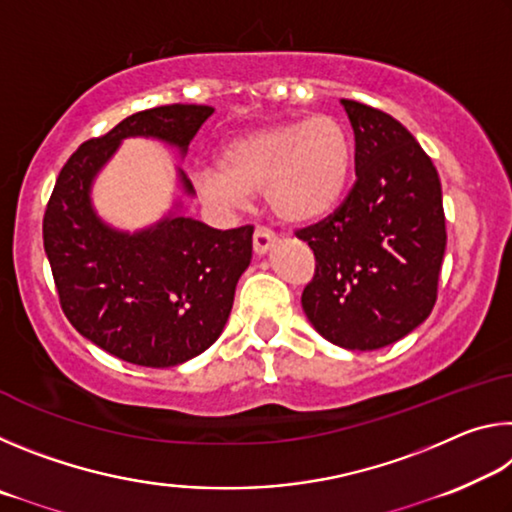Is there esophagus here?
Returning <instances> with one entry per match:
<instances>
[{
    "label": "esophagus",
    "instance_id": "34e87169",
    "mask_svg": "<svg viewBox=\"0 0 512 512\" xmlns=\"http://www.w3.org/2000/svg\"><path fill=\"white\" fill-rule=\"evenodd\" d=\"M275 241H277V237L273 235L271 230L257 228L255 235H253V248H255V253H257V255H266L268 250H271V248L275 246Z\"/></svg>",
    "mask_w": 512,
    "mask_h": 512
}]
</instances>
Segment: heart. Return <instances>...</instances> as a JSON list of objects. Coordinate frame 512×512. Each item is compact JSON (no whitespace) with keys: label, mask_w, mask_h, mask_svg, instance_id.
Returning <instances> with one entry per match:
<instances>
[{"label":"heart","mask_w":512,"mask_h":512,"mask_svg":"<svg viewBox=\"0 0 512 512\" xmlns=\"http://www.w3.org/2000/svg\"><path fill=\"white\" fill-rule=\"evenodd\" d=\"M352 158L348 128L336 117L314 115L232 137L216 155V169H198L192 180L214 207H241L250 192H262L277 219L309 223L339 203Z\"/></svg>","instance_id":"heart-1"}]
</instances>
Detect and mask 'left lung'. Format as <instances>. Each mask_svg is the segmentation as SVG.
Instances as JSON below:
<instances>
[{
  "instance_id": "8db88e82",
  "label": "left lung",
  "mask_w": 512,
  "mask_h": 512,
  "mask_svg": "<svg viewBox=\"0 0 512 512\" xmlns=\"http://www.w3.org/2000/svg\"><path fill=\"white\" fill-rule=\"evenodd\" d=\"M354 131L357 183L332 216L305 230L316 275L302 309L345 350H379L436 305L447 232L438 171L400 121L341 99Z\"/></svg>"
}]
</instances>
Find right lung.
I'll return each instance as SVG.
<instances>
[{"label":"right lung","instance_id":"right-lung-1","mask_svg":"<svg viewBox=\"0 0 512 512\" xmlns=\"http://www.w3.org/2000/svg\"><path fill=\"white\" fill-rule=\"evenodd\" d=\"M212 112L192 103L142 110L81 144L60 171L42 221L67 320L101 350L135 366H178L219 339L239 277L253 259V228L214 230L183 214L178 201L149 228H112L94 210V178L128 137H151L185 155ZM176 178L183 194L194 196L180 167Z\"/></svg>","mask_w":512,"mask_h":512}]
</instances>
